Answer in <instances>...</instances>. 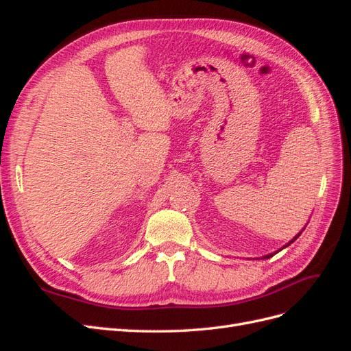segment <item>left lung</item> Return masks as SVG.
Returning a JSON list of instances; mask_svg holds the SVG:
<instances>
[{
	"label": "left lung",
	"instance_id": "left-lung-1",
	"mask_svg": "<svg viewBox=\"0 0 351 351\" xmlns=\"http://www.w3.org/2000/svg\"><path fill=\"white\" fill-rule=\"evenodd\" d=\"M306 226H307V224H306ZM304 228H306V227H303V230H304ZM303 230H302V231H300V232H299V234H295V236H294V237H293V239H291V240H290V241H289V243H287V244H284V246H282V247H281V249H278V250H277V252H274V253H269V254H265V256H262V258H261V259H269V258H272V256H274V254H275V253H278V252H281V250H282V249H285V247H287V246H290V244H291V243H293V241H294V240H297V237H299V236H300V234H302V232H303Z\"/></svg>",
	"mask_w": 351,
	"mask_h": 351
}]
</instances>
